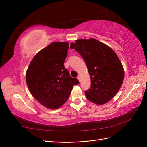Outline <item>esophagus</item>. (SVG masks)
I'll return each instance as SVG.
<instances>
[{
  "mask_svg": "<svg viewBox=\"0 0 147 147\" xmlns=\"http://www.w3.org/2000/svg\"><path fill=\"white\" fill-rule=\"evenodd\" d=\"M78 79L79 80V81L80 82V77L79 76H78Z\"/></svg>",
  "mask_w": 147,
  "mask_h": 147,
  "instance_id": "1",
  "label": "esophagus"
}]
</instances>
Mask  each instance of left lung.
I'll use <instances>...</instances> for the list:
<instances>
[{"label":"left lung","mask_w":147,"mask_h":147,"mask_svg":"<svg viewBox=\"0 0 147 147\" xmlns=\"http://www.w3.org/2000/svg\"><path fill=\"white\" fill-rule=\"evenodd\" d=\"M70 48L80 53L86 63L91 80L84 91L87 99L96 104L109 102L117 93L124 79V69L117 54L109 46L95 38L79 39Z\"/></svg>","instance_id":"obj_1"}]
</instances>
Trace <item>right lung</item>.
I'll list each match as a JSON object with an SVG mask.
<instances>
[{"label":"right lung","mask_w":147,"mask_h":147,"mask_svg":"<svg viewBox=\"0 0 147 147\" xmlns=\"http://www.w3.org/2000/svg\"><path fill=\"white\" fill-rule=\"evenodd\" d=\"M69 45L52 42L34 57L26 73L31 94L40 104L56 109L65 103L73 86L79 83L64 67Z\"/></svg>","instance_id":"obj_1"}]
</instances>
